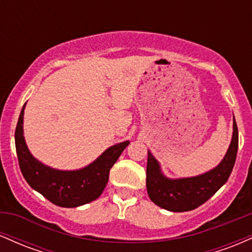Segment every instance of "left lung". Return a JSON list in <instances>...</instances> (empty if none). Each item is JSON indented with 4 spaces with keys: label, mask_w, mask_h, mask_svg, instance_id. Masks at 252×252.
Instances as JSON below:
<instances>
[{
    "label": "left lung",
    "mask_w": 252,
    "mask_h": 252,
    "mask_svg": "<svg viewBox=\"0 0 252 252\" xmlns=\"http://www.w3.org/2000/svg\"><path fill=\"white\" fill-rule=\"evenodd\" d=\"M238 150V129L233 116L231 143L222 160L215 168L200 175L170 179L163 174L160 163L148 150L147 192L155 205L170 212H186L206 202L218 190L232 172Z\"/></svg>",
    "instance_id": "1"
}]
</instances>
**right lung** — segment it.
Listing matches in <instances>:
<instances>
[{
    "label": "right lung",
    "mask_w": 252,
    "mask_h": 252,
    "mask_svg": "<svg viewBox=\"0 0 252 252\" xmlns=\"http://www.w3.org/2000/svg\"><path fill=\"white\" fill-rule=\"evenodd\" d=\"M25 108L15 130V147L20 169L28 185L60 207H78L96 200L109 180V172L129 141L109 147L94 162L80 169L62 170L40 162L32 155L24 136Z\"/></svg>",
    "instance_id": "right-lung-1"
}]
</instances>
